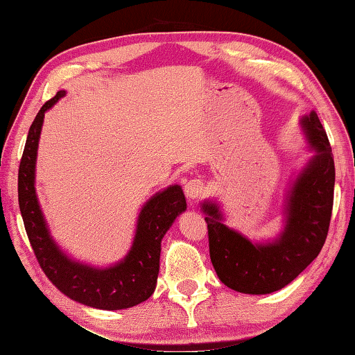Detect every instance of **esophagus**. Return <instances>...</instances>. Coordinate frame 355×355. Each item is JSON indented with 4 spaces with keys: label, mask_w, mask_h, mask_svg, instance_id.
<instances>
[{
    "label": "esophagus",
    "mask_w": 355,
    "mask_h": 355,
    "mask_svg": "<svg viewBox=\"0 0 355 355\" xmlns=\"http://www.w3.org/2000/svg\"><path fill=\"white\" fill-rule=\"evenodd\" d=\"M184 190L189 200H198V198L206 193V185L202 184L201 179H190V181L184 185Z\"/></svg>",
    "instance_id": "1"
}]
</instances>
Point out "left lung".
<instances>
[{"label": "left lung", "mask_w": 355, "mask_h": 355, "mask_svg": "<svg viewBox=\"0 0 355 355\" xmlns=\"http://www.w3.org/2000/svg\"><path fill=\"white\" fill-rule=\"evenodd\" d=\"M301 128L315 154L285 191L284 227L275 240H250L225 225L218 202H201L216 276L240 293L268 295L284 288L318 257L326 241L334 206V155L315 110L301 118Z\"/></svg>", "instance_id": "obj_1"}]
</instances>
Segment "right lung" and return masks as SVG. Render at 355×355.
Segmentation results:
<instances>
[{
	"instance_id": "add662e5",
	"label": "right lung",
	"mask_w": 355,
	"mask_h": 355,
	"mask_svg": "<svg viewBox=\"0 0 355 355\" xmlns=\"http://www.w3.org/2000/svg\"><path fill=\"white\" fill-rule=\"evenodd\" d=\"M62 96L65 90L42 105L28 132L18 168V204L24 229L43 272L65 296L101 310L134 307L154 293L162 239L187 209L182 187L170 185L143 204L132 246L120 262L103 268L71 259L51 237L35 191V162L43 118Z\"/></svg>"
}]
</instances>
